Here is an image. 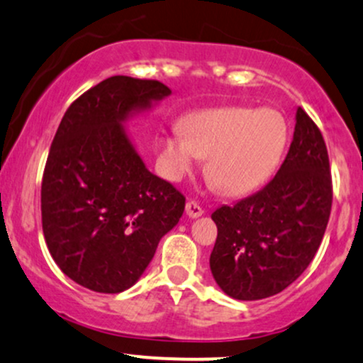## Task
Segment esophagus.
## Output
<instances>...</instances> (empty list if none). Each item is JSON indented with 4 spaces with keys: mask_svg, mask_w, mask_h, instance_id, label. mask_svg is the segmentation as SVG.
Instances as JSON below:
<instances>
[{
    "mask_svg": "<svg viewBox=\"0 0 363 363\" xmlns=\"http://www.w3.org/2000/svg\"><path fill=\"white\" fill-rule=\"evenodd\" d=\"M203 208L199 206V204H196L194 201H187L186 203V215L189 218H199L203 215Z\"/></svg>",
    "mask_w": 363,
    "mask_h": 363,
    "instance_id": "obj_1",
    "label": "esophagus"
}]
</instances>
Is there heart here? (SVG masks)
Wrapping results in <instances>:
<instances>
[{
    "label": "heart",
    "instance_id": "1",
    "mask_svg": "<svg viewBox=\"0 0 363 363\" xmlns=\"http://www.w3.org/2000/svg\"><path fill=\"white\" fill-rule=\"evenodd\" d=\"M287 138L281 113L225 106L193 113L159 143L160 172L181 181L206 157V176L221 193L245 194L270 176Z\"/></svg>",
    "mask_w": 363,
    "mask_h": 363
}]
</instances>
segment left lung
<instances>
[{
	"mask_svg": "<svg viewBox=\"0 0 363 363\" xmlns=\"http://www.w3.org/2000/svg\"><path fill=\"white\" fill-rule=\"evenodd\" d=\"M328 150L314 121L296 111L286 159L259 193L221 206L209 267L230 298L257 301L291 286L316 255L331 213Z\"/></svg>",
	"mask_w": 363,
	"mask_h": 363,
	"instance_id": "8db88e82",
	"label": "left lung"
}]
</instances>
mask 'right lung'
Instances as JSON below:
<instances>
[{
  "mask_svg": "<svg viewBox=\"0 0 363 363\" xmlns=\"http://www.w3.org/2000/svg\"><path fill=\"white\" fill-rule=\"evenodd\" d=\"M169 94L159 81L108 77L57 128L42 179V228L52 259L82 287H132L184 213V196L145 167L125 130Z\"/></svg>",
  "mask_w": 363,
  "mask_h": 363,
  "instance_id": "obj_1",
  "label": "right lung"
}]
</instances>
